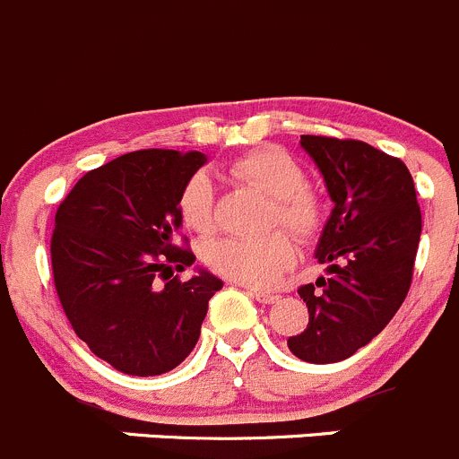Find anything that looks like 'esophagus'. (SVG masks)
I'll use <instances>...</instances> for the list:
<instances>
[{"instance_id": "obj_1", "label": "esophagus", "mask_w": 459, "mask_h": 459, "mask_svg": "<svg viewBox=\"0 0 459 459\" xmlns=\"http://www.w3.org/2000/svg\"><path fill=\"white\" fill-rule=\"evenodd\" d=\"M248 293H251L257 302H262V305H273V302H278V296H275V293L260 291V289H248Z\"/></svg>"}]
</instances>
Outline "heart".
Wrapping results in <instances>:
<instances>
[{"instance_id":"b5f03b06","label":"heart","mask_w":459,"mask_h":459,"mask_svg":"<svg viewBox=\"0 0 459 459\" xmlns=\"http://www.w3.org/2000/svg\"><path fill=\"white\" fill-rule=\"evenodd\" d=\"M230 175L255 186L271 197L266 224H280L293 238L309 242L325 224V202L311 186L305 184V170L300 163L280 148H255L230 161ZM181 221L190 230L206 233L212 226L215 211V188L206 172L188 177L177 199ZM204 262L217 275L269 289L280 275L296 262V248L282 230L257 239L217 238L204 247Z\"/></svg>"}]
</instances>
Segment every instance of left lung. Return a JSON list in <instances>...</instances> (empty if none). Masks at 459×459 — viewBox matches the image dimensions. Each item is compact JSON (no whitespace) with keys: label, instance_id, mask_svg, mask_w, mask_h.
I'll list each match as a JSON object with an SVG mask.
<instances>
[{"label":"left lung","instance_id":"obj_1","mask_svg":"<svg viewBox=\"0 0 459 459\" xmlns=\"http://www.w3.org/2000/svg\"><path fill=\"white\" fill-rule=\"evenodd\" d=\"M333 202L316 257L329 278L298 289L309 323L287 345L307 363L352 357L393 320L415 271L421 211L406 163L357 139L302 134Z\"/></svg>","mask_w":459,"mask_h":459}]
</instances>
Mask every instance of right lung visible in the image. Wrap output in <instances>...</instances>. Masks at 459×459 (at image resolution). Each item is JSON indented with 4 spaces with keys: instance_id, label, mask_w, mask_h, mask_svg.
<instances>
[{
    "instance_id": "right-lung-1",
    "label": "right lung",
    "mask_w": 459,
    "mask_h": 459,
    "mask_svg": "<svg viewBox=\"0 0 459 459\" xmlns=\"http://www.w3.org/2000/svg\"><path fill=\"white\" fill-rule=\"evenodd\" d=\"M204 161L202 152L136 150L89 170L56 211L51 269L62 309L80 341L123 375L179 366L221 289L206 271L172 275L195 262L188 239L175 244L177 199Z\"/></svg>"
}]
</instances>
